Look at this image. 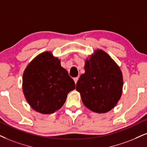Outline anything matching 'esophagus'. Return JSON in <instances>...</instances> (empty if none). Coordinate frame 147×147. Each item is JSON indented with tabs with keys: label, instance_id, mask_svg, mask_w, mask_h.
<instances>
[{
	"label": "esophagus",
	"instance_id": "esophagus-1",
	"mask_svg": "<svg viewBox=\"0 0 147 147\" xmlns=\"http://www.w3.org/2000/svg\"><path fill=\"white\" fill-rule=\"evenodd\" d=\"M74 82H75V84H76L78 80V77H77V78H74Z\"/></svg>",
	"mask_w": 147,
	"mask_h": 147
}]
</instances>
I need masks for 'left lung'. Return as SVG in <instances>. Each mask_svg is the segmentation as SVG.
I'll use <instances>...</instances> for the list:
<instances>
[{"label":"left lung","instance_id":"1","mask_svg":"<svg viewBox=\"0 0 147 147\" xmlns=\"http://www.w3.org/2000/svg\"><path fill=\"white\" fill-rule=\"evenodd\" d=\"M84 74L76 84L83 104L97 113H106L115 107L123 92L120 67L106 52L97 49L85 60Z\"/></svg>","mask_w":147,"mask_h":147}]
</instances>
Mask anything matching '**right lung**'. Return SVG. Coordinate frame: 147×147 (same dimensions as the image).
Returning a JSON list of instances; mask_svg holds the SVG:
<instances>
[{
    "instance_id": "right-lung-1",
    "label": "right lung",
    "mask_w": 147,
    "mask_h": 147,
    "mask_svg": "<svg viewBox=\"0 0 147 147\" xmlns=\"http://www.w3.org/2000/svg\"><path fill=\"white\" fill-rule=\"evenodd\" d=\"M74 89L73 79L50 51L37 55L24 71V95L30 106L39 113L47 115L59 110Z\"/></svg>"
}]
</instances>
